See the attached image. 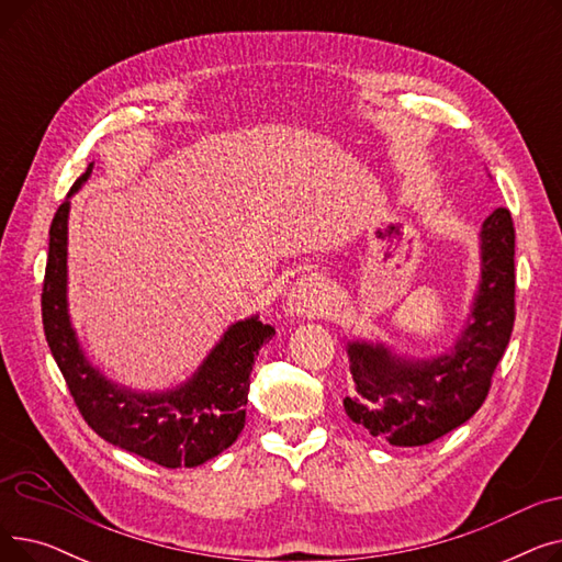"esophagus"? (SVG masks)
I'll return each instance as SVG.
<instances>
[{"label": "esophagus", "instance_id": "1", "mask_svg": "<svg viewBox=\"0 0 562 562\" xmlns=\"http://www.w3.org/2000/svg\"><path fill=\"white\" fill-rule=\"evenodd\" d=\"M326 310V291H323V284L314 276H305L293 282L286 296V312L291 316H316Z\"/></svg>", "mask_w": 562, "mask_h": 562}]
</instances>
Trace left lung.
I'll return each mask as SVG.
<instances>
[{
	"mask_svg": "<svg viewBox=\"0 0 562 562\" xmlns=\"http://www.w3.org/2000/svg\"><path fill=\"white\" fill-rule=\"evenodd\" d=\"M515 326V227L506 206L481 227V282L464 330L432 360L396 356L385 344L350 341L356 390L346 415L392 447H424L476 415Z\"/></svg>",
	"mask_w": 562,
	"mask_h": 562,
	"instance_id": "8db88e82",
	"label": "left lung"
}]
</instances>
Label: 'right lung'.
I'll return each instance as SVG.
<instances>
[{
    "label": "right lung",
    "mask_w": 562,
    "mask_h": 562,
    "mask_svg": "<svg viewBox=\"0 0 562 562\" xmlns=\"http://www.w3.org/2000/svg\"><path fill=\"white\" fill-rule=\"evenodd\" d=\"M91 170L88 164L49 227L41 301L49 350L83 422L109 445L168 469L198 467L229 449L244 430L250 371L276 328L263 326L259 316L232 323L198 371L175 390L134 392L104 378L86 360L68 314L70 198Z\"/></svg>",
    "instance_id": "1"
}]
</instances>
